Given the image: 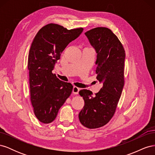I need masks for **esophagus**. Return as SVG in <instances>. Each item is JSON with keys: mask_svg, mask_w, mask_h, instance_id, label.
Here are the masks:
<instances>
[{"mask_svg": "<svg viewBox=\"0 0 155 155\" xmlns=\"http://www.w3.org/2000/svg\"><path fill=\"white\" fill-rule=\"evenodd\" d=\"M80 90V88L77 87H73V90H72V92L74 94H78L79 91Z\"/></svg>", "mask_w": 155, "mask_h": 155, "instance_id": "obj_1", "label": "esophagus"}]
</instances>
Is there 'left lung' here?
<instances>
[{
    "label": "left lung",
    "mask_w": 155,
    "mask_h": 155,
    "mask_svg": "<svg viewBox=\"0 0 155 155\" xmlns=\"http://www.w3.org/2000/svg\"><path fill=\"white\" fill-rule=\"evenodd\" d=\"M85 34L96 51V79L103 86L95 96L87 89L79 91L85 105L79 120L85 127L96 129L106 125L116 112L124 85L125 53L118 37L107 28H95Z\"/></svg>",
    "instance_id": "8db88e82"
}]
</instances>
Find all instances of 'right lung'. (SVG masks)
<instances>
[{
  "mask_svg": "<svg viewBox=\"0 0 155 155\" xmlns=\"http://www.w3.org/2000/svg\"><path fill=\"white\" fill-rule=\"evenodd\" d=\"M83 30L50 23L39 30L32 42L28 60L30 100L36 118L42 123L52 122L71 94L72 84L59 80L52 70L62 51Z\"/></svg>",
  "mask_w": 155,
  "mask_h": 155,
  "instance_id": "add662e5",
  "label": "right lung"
}]
</instances>
